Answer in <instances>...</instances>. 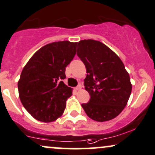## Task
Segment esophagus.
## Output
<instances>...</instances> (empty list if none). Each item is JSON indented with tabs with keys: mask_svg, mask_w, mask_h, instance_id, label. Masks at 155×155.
<instances>
[{
	"mask_svg": "<svg viewBox=\"0 0 155 155\" xmlns=\"http://www.w3.org/2000/svg\"><path fill=\"white\" fill-rule=\"evenodd\" d=\"M81 87H82V85H81V84H79V85H78V86L76 87L75 88H74V89H75L76 91H79V90H81Z\"/></svg>",
	"mask_w": 155,
	"mask_h": 155,
	"instance_id": "obj_1",
	"label": "esophagus"
}]
</instances>
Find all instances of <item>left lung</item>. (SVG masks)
I'll use <instances>...</instances> for the list:
<instances>
[{
	"instance_id": "left-lung-1",
	"label": "left lung",
	"mask_w": 155,
	"mask_h": 155,
	"mask_svg": "<svg viewBox=\"0 0 155 155\" xmlns=\"http://www.w3.org/2000/svg\"><path fill=\"white\" fill-rule=\"evenodd\" d=\"M77 54L86 68L84 86L91 96L82 104L85 112L96 121L116 118L127 106L132 88L124 63L106 45L93 39L80 41Z\"/></svg>"
}]
</instances>
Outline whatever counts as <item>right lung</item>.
Wrapping results in <instances>:
<instances>
[{
  "instance_id": "1",
  "label": "right lung",
  "mask_w": 155,
  "mask_h": 155,
  "mask_svg": "<svg viewBox=\"0 0 155 155\" xmlns=\"http://www.w3.org/2000/svg\"><path fill=\"white\" fill-rule=\"evenodd\" d=\"M77 42L57 41L44 46L25 65L18 82L21 102L39 121L51 122L62 115L72 88L62 80L76 54Z\"/></svg>"
}]
</instances>
